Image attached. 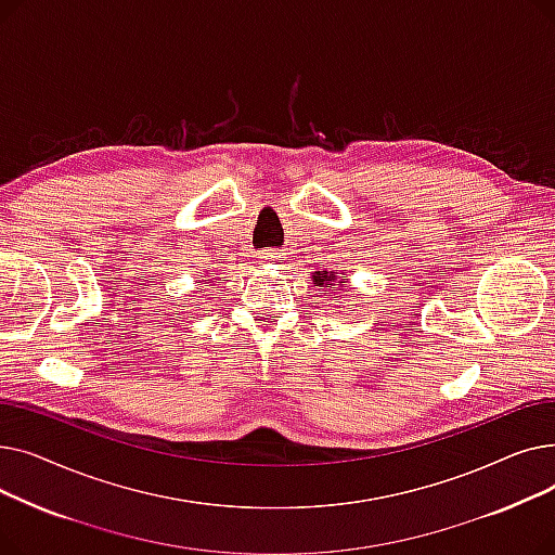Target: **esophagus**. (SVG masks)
Wrapping results in <instances>:
<instances>
[{
	"label": "esophagus",
	"instance_id": "obj_1",
	"mask_svg": "<svg viewBox=\"0 0 555 555\" xmlns=\"http://www.w3.org/2000/svg\"><path fill=\"white\" fill-rule=\"evenodd\" d=\"M258 260L266 262V266H276V262L283 260V254L276 251V249H262V251L258 254Z\"/></svg>",
	"mask_w": 555,
	"mask_h": 555
}]
</instances>
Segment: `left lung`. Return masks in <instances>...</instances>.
<instances>
[{
	"label": "left lung",
	"instance_id": "1",
	"mask_svg": "<svg viewBox=\"0 0 555 555\" xmlns=\"http://www.w3.org/2000/svg\"><path fill=\"white\" fill-rule=\"evenodd\" d=\"M312 281L314 285L322 289V295H328L333 299H337V293H333V287H344L346 285V279L339 276V272H328V270H322V272H312Z\"/></svg>",
	"mask_w": 555,
	"mask_h": 555
}]
</instances>
